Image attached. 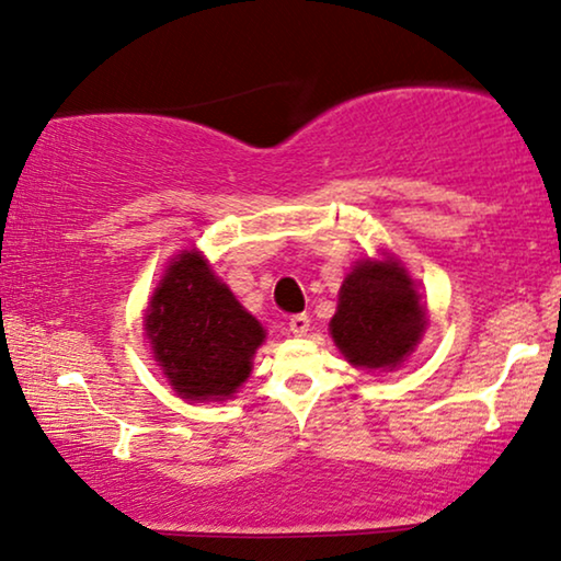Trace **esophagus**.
I'll use <instances>...</instances> for the list:
<instances>
[{
    "label": "esophagus",
    "instance_id": "esophagus-1",
    "mask_svg": "<svg viewBox=\"0 0 561 561\" xmlns=\"http://www.w3.org/2000/svg\"><path fill=\"white\" fill-rule=\"evenodd\" d=\"M308 327H311V319H308L306 313H296L288 319V329L294 336H306Z\"/></svg>",
    "mask_w": 561,
    "mask_h": 561
}]
</instances>
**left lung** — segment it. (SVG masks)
Here are the masks:
<instances>
[{"label":"left lung","mask_w":561,"mask_h":561,"mask_svg":"<svg viewBox=\"0 0 561 561\" xmlns=\"http://www.w3.org/2000/svg\"><path fill=\"white\" fill-rule=\"evenodd\" d=\"M329 331L354 367H400L425 331V306L400 261L356 263L341 283Z\"/></svg>","instance_id":"1"}]
</instances>
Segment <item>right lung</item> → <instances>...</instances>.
I'll return each mask as SVG.
<instances>
[{
    "label": "right lung",
    "instance_id": "obj_1",
    "mask_svg": "<svg viewBox=\"0 0 561 561\" xmlns=\"http://www.w3.org/2000/svg\"><path fill=\"white\" fill-rule=\"evenodd\" d=\"M153 359L182 400H230L250 377L265 329L197 250L169 263L146 308Z\"/></svg>",
    "mask_w": 561,
    "mask_h": 561
}]
</instances>
